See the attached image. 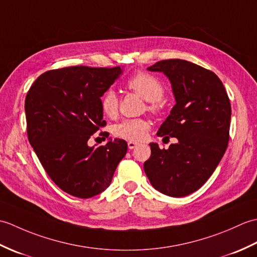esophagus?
Returning a JSON list of instances; mask_svg holds the SVG:
<instances>
[{"instance_id": "34e87169", "label": "esophagus", "mask_w": 257, "mask_h": 257, "mask_svg": "<svg viewBox=\"0 0 257 257\" xmlns=\"http://www.w3.org/2000/svg\"><path fill=\"white\" fill-rule=\"evenodd\" d=\"M139 144L135 143V141H128V148L129 149H135L136 147H137Z\"/></svg>"}]
</instances>
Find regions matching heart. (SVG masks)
<instances>
[{"label": "heart", "mask_w": 257, "mask_h": 257, "mask_svg": "<svg viewBox=\"0 0 257 257\" xmlns=\"http://www.w3.org/2000/svg\"><path fill=\"white\" fill-rule=\"evenodd\" d=\"M127 86L145 100L150 101L149 110L157 111L159 109V100L163 96V86L155 76L147 73H138L128 80ZM102 112L108 117H114L118 111V96L113 89H108L100 99ZM150 128L149 122L145 119H128L120 122L114 128L118 137L130 141H141L145 139Z\"/></svg>", "instance_id": "b5f03b06"}]
</instances>
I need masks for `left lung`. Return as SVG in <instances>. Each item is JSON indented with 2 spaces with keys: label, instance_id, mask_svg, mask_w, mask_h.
Masks as SVG:
<instances>
[{
  "label": "left lung",
  "instance_id": "8db88e82",
  "mask_svg": "<svg viewBox=\"0 0 257 257\" xmlns=\"http://www.w3.org/2000/svg\"><path fill=\"white\" fill-rule=\"evenodd\" d=\"M147 69L163 73L170 80L176 105L157 135L178 141L169 149L151 143V157L144 169L156 190L181 198L199 190L225 154L230 99L214 73L184 59H167Z\"/></svg>",
  "mask_w": 257,
  "mask_h": 257
}]
</instances>
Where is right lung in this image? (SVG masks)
Here are the masks:
<instances>
[{"instance_id":"right-lung-1","label":"right lung","mask_w":257,"mask_h":257,"mask_svg":"<svg viewBox=\"0 0 257 257\" xmlns=\"http://www.w3.org/2000/svg\"><path fill=\"white\" fill-rule=\"evenodd\" d=\"M122 70L119 66L48 70L27 92L30 144L50 178L70 195L88 199L105 191L127 152V143L118 138H109L105 146L88 145L90 136L106 125L100 97Z\"/></svg>"}]
</instances>
